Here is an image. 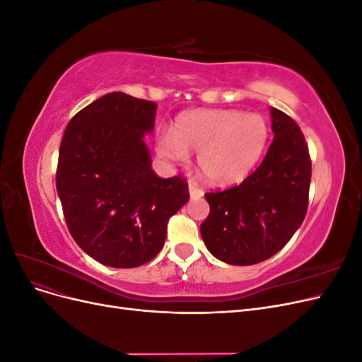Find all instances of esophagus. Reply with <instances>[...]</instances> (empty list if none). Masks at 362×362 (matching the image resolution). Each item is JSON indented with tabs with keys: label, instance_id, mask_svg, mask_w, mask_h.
Returning <instances> with one entry per match:
<instances>
[{
	"label": "esophagus",
	"instance_id": "34e87169",
	"mask_svg": "<svg viewBox=\"0 0 362 362\" xmlns=\"http://www.w3.org/2000/svg\"><path fill=\"white\" fill-rule=\"evenodd\" d=\"M189 193H190V199H199L204 196V190L199 187V185H196L194 182L189 184Z\"/></svg>",
	"mask_w": 362,
	"mask_h": 362
}]
</instances>
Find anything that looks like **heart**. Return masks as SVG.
<instances>
[{
	"mask_svg": "<svg viewBox=\"0 0 362 362\" xmlns=\"http://www.w3.org/2000/svg\"><path fill=\"white\" fill-rule=\"evenodd\" d=\"M270 129L261 115L240 110H193L182 113L172 134L157 141L160 154L185 161L198 154L201 177L211 185L228 187L246 180L264 154Z\"/></svg>",
	"mask_w": 362,
	"mask_h": 362,
	"instance_id": "obj_1",
	"label": "heart"
}]
</instances>
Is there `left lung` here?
Wrapping results in <instances>:
<instances>
[{"instance_id":"left-lung-1","label":"left lung","mask_w":362,"mask_h":362,"mask_svg":"<svg viewBox=\"0 0 362 362\" xmlns=\"http://www.w3.org/2000/svg\"><path fill=\"white\" fill-rule=\"evenodd\" d=\"M273 141L258 169L235 187L205 193L210 214L201 225L206 249L233 266L269 259L302 225L311 182V158L300 128L270 110Z\"/></svg>"}]
</instances>
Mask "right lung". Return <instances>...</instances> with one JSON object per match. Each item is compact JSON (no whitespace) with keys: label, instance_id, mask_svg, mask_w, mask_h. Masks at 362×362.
Segmentation results:
<instances>
[{"label":"right lung","instance_id":"right-lung-1","mask_svg":"<svg viewBox=\"0 0 362 362\" xmlns=\"http://www.w3.org/2000/svg\"><path fill=\"white\" fill-rule=\"evenodd\" d=\"M157 104L112 92L76 113L62 139L57 193L69 233L87 255L108 267H139L154 258L169 218L189 201L181 177L151 168L145 134Z\"/></svg>","mask_w":362,"mask_h":362}]
</instances>
